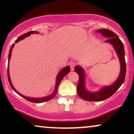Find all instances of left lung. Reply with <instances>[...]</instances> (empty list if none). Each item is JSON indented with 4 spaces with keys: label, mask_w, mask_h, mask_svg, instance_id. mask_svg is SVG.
I'll use <instances>...</instances> for the list:
<instances>
[{
    "label": "left lung",
    "mask_w": 134,
    "mask_h": 134,
    "mask_svg": "<svg viewBox=\"0 0 134 134\" xmlns=\"http://www.w3.org/2000/svg\"><path fill=\"white\" fill-rule=\"evenodd\" d=\"M39 34V33L37 31H30L27 32V33L24 34V35H21L20 36L18 39L15 41V43H17L19 42V41L22 40L24 39L25 38L27 37V36H30L31 34ZM15 43H13L11 45V47H10V50H9V56H8V66H7V77H8V81L9 82V84H10V87L17 94L19 95V96H22L23 98H25L26 99L27 101H30V102L32 103H43V102H46V101H48L49 100H51L52 99H53L54 98L55 95H56L57 93V90H58V87L59 86V84L60 83L61 81L63 79L64 77L67 74H68L69 72H70V67L69 66H67V67H64L63 68L62 70H60L59 72L58 73L57 76L56 77V82H55V89L53 90V91L50 94L47 95V96H44V97H41V98H32V97H28V96H24L23 94H21V93H19V92L17 91L16 89L14 88V87L13 84H12L11 80H10V74H9V63H10V59L11 58V55H12V51H13V48L14 47Z\"/></svg>",
    "instance_id": "left-lung-1"
}]
</instances>
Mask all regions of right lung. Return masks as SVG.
<instances>
[{
	"label": "right lung",
	"mask_w": 134,
	"mask_h": 134,
	"mask_svg": "<svg viewBox=\"0 0 134 134\" xmlns=\"http://www.w3.org/2000/svg\"><path fill=\"white\" fill-rule=\"evenodd\" d=\"M97 33H100L104 37L108 38L105 41L110 43L114 48L115 52L119 59L120 64V72L116 81L111 85L104 87L102 90L95 93H90L86 90L85 86V72L84 69L81 66L76 65L74 70L79 75V82H78L77 90L78 95L86 101H103L110 98L117 91L120 86L123 84L125 80L126 74V63L125 59V50L124 44L116 34L107 29H103L96 31Z\"/></svg>",
	"instance_id": "right-lung-1"
}]
</instances>
